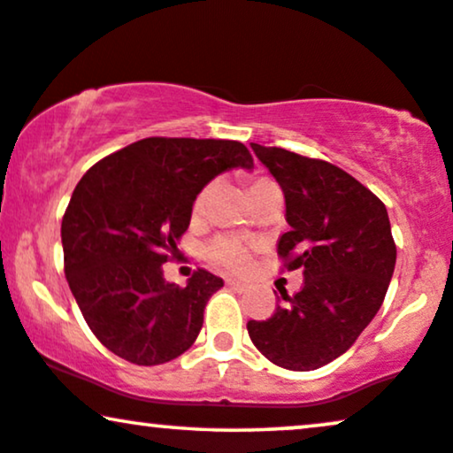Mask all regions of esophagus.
<instances>
[{"label":"esophagus","instance_id":"esophagus-1","mask_svg":"<svg viewBox=\"0 0 453 453\" xmlns=\"http://www.w3.org/2000/svg\"><path fill=\"white\" fill-rule=\"evenodd\" d=\"M226 283H227V286H230L232 289H240V292H242V289H246V283L238 281V280H227Z\"/></svg>","mask_w":453,"mask_h":453}]
</instances>
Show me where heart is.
Segmentation results:
<instances>
[{
    "mask_svg": "<svg viewBox=\"0 0 453 453\" xmlns=\"http://www.w3.org/2000/svg\"><path fill=\"white\" fill-rule=\"evenodd\" d=\"M267 178H258L255 180V184H261L265 182ZM211 195V186L207 188H203L198 192L196 196V203H195V209L201 211L204 204H207V198ZM207 255L211 261H215L217 265H221V267L226 269H232V271H242L246 265L250 261V249L246 246L244 242H240L238 238H230V236H219L215 238L213 242L207 246Z\"/></svg>",
    "mask_w": 453,
    "mask_h": 453,
    "instance_id": "obj_1",
    "label": "heart"
}]
</instances>
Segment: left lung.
<instances>
[{"instance_id":"8db88e82","label":"left lung","mask_w":453,"mask_h":453,"mask_svg":"<svg viewBox=\"0 0 453 453\" xmlns=\"http://www.w3.org/2000/svg\"><path fill=\"white\" fill-rule=\"evenodd\" d=\"M250 147L283 190L289 232L277 252L288 269H303L304 286L246 329L273 365L315 371L342 357L381 309L395 267L388 209L327 161Z\"/></svg>"}]
</instances>
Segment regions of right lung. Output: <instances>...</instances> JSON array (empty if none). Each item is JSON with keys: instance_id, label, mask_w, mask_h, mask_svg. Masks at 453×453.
Instances as JSON below:
<instances>
[{"instance_id": "right-lung-1", "label": "right lung", "mask_w": 453, "mask_h": 453, "mask_svg": "<svg viewBox=\"0 0 453 453\" xmlns=\"http://www.w3.org/2000/svg\"><path fill=\"white\" fill-rule=\"evenodd\" d=\"M236 167H255L238 141L153 136L101 159L76 184L62 219L65 280L116 357L164 365L195 343L223 280L198 269L180 288L161 265L188 230L198 192Z\"/></svg>"}]
</instances>
